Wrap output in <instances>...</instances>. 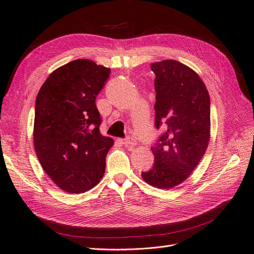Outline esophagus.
I'll use <instances>...</instances> for the list:
<instances>
[{
	"label": "esophagus",
	"mask_w": 254,
	"mask_h": 254,
	"mask_svg": "<svg viewBox=\"0 0 254 254\" xmlns=\"http://www.w3.org/2000/svg\"><path fill=\"white\" fill-rule=\"evenodd\" d=\"M121 142L124 144L126 147H132V146L135 145V143H136L135 139H133L132 136H127V137H125V139H122Z\"/></svg>",
	"instance_id": "34e87169"
}]
</instances>
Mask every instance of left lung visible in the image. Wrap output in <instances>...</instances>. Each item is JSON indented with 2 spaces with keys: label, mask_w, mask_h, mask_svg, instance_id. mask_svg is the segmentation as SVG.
<instances>
[{
  "label": "left lung",
  "mask_w": 254,
  "mask_h": 254,
  "mask_svg": "<svg viewBox=\"0 0 254 254\" xmlns=\"http://www.w3.org/2000/svg\"><path fill=\"white\" fill-rule=\"evenodd\" d=\"M156 74L155 126L165 131L151 146L155 163L143 179L159 189L186 180L201 160L210 141V96L203 81L176 60L150 64Z\"/></svg>",
  "instance_id": "1"
}]
</instances>
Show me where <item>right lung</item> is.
Segmentation results:
<instances>
[{
	"instance_id": "obj_1",
	"label": "right lung",
	"mask_w": 254,
	"mask_h": 254,
	"mask_svg": "<svg viewBox=\"0 0 254 254\" xmlns=\"http://www.w3.org/2000/svg\"><path fill=\"white\" fill-rule=\"evenodd\" d=\"M110 68L92 60H73L54 71L36 98L34 143L50 178L67 193L94 188L106 168L113 140L99 133L95 99Z\"/></svg>"
}]
</instances>
